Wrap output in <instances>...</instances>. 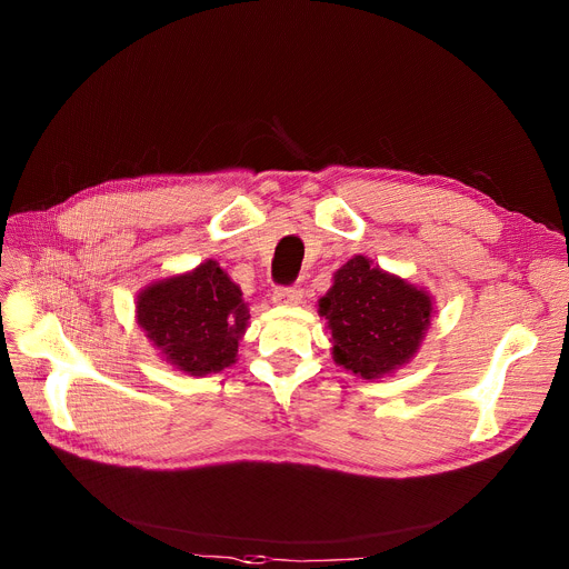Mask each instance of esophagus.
I'll list each match as a JSON object with an SVG mask.
<instances>
[{
  "label": "esophagus",
  "mask_w": 569,
  "mask_h": 569,
  "mask_svg": "<svg viewBox=\"0 0 569 569\" xmlns=\"http://www.w3.org/2000/svg\"><path fill=\"white\" fill-rule=\"evenodd\" d=\"M274 305L281 307H297L302 305V288L300 286H290V288H277L272 295Z\"/></svg>",
  "instance_id": "esophagus-1"
}]
</instances>
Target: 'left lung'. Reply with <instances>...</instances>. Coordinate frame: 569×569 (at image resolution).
Masks as SVG:
<instances>
[{
  "label": "left lung",
  "instance_id": "8db88e82",
  "mask_svg": "<svg viewBox=\"0 0 569 569\" xmlns=\"http://www.w3.org/2000/svg\"><path fill=\"white\" fill-rule=\"evenodd\" d=\"M332 330L335 362L365 380L408 365L433 313L431 295L387 274L367 256L350 258L318 302Z\"/></svg>",
  "mask_w": 569,
  "mask_h": 569
}]
</instances>
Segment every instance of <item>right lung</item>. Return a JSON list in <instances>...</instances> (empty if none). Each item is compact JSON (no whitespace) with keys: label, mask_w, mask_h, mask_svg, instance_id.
Segmentation results:
<instances>
[{"label":"right lung","mask_w":569,"mask_h":569,"mask_svg":"<svg viewBox=\"0 0 569 569\" xmlns=\"http://www.w3.org/2000/svg\"><path fill=\"white\" fill-rule=\"evenodd\" d=\"M136 316L163 360L189 376L219 373L234 365L251 318L242 290L217 260L149 283L138 295Z\"/></svg>","instance_id":"add662e5"}]
</instances>
